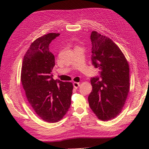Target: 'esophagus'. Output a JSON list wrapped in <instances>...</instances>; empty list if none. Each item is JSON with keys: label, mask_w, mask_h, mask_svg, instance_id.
Masks as SVG:
<instances>
[{"label": "esophagus", "mask_w": 149, "mask_h": 149, "mask_svg": "<svg viewBox=\"0 0 149 149\" xmlns=\"http://www.w3.org/2000/svg\"><path fill=\"white\" fill-rule=\"evenodd\" d=\"M73 85H74V88H75V89H78V88H79V87L80 86V83H78V82H74V83H73Z\"/></svg>", "instance_id": "esophagus-1"}]
</instances>
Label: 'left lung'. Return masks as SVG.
Returning <instances> with one entry per match:
<instances>
[{
    "instance_id": "obj_1",
    "label": "left lung",
    "mask_w": 149,
    "mask_h": 149,
    "mask_svg": "<svg viewBox=\"0 0 149 149\" xmlns=\"http://www.w3.org/2000/svg\"><path fill=\"white\" fill-rule=\"evenodd\" d=\"M92 62L100 77L91 79L92 90L89 104L98 119L108 121L121 112L130 88L129 66L124 55L112 40L92 31Z\"/></svg>"
}]
</instances>
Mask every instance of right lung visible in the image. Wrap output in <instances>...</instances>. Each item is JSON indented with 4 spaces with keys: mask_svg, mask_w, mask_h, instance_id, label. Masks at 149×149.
<instances>
[{
    "mask_svg": "<svg viewBox=\"0 0 149 149\" xmlns=\"http://www.w3.org/2000/svg\"><path fill=\"white\" fill-rule=\"evenodd\" d=\"M60 34L49 33L34 41L23 57L21 81L28 103L48 123L61 120L71 104L73 84L54 80L55 57L49 45Z\"/></svg>",
    "mask_w": 149,
    "mask_h": 149,
    "instance_id": "1",
    "label": "right lung"
}]
</instances>
